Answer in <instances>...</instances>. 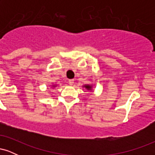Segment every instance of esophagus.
I'll return each mask as SVG.
<instances>
[{
	"mask_svg": "<svg viewBox=\"0 0 155 155\" xmlns=\"http://www.w3.org/2000/svg\"><path fill=\"white\" fill-rule=\"evenodd\" d=\"M68 83H69V84H70V85H73V84H74V79H69L68 80Z\"/></svg>",
	"mask_w": 155,
	"mask_h": 155,
	"instance_id": "obj_1",
	"label": "esophagus"
}]
</instances>
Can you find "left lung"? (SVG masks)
I'll return each mask as SVG.
<instances>
[{
	"instance_id": "1",
	"label": "left lung",
	"mask_w": 155,
	"mask_h": 155,
	"mask_svg": "<svg viewBox=\"0 0 155 155\" xmlns=\"http://www.w3.org/2000/svg\"><path fill=\"white\" fill-rule=\"evenodd\" d=\"M83 87H84L87 90H88V91H92V84H84L83 86Z\"/></svg>"
}]
</instances>
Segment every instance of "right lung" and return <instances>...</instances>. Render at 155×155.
Listing matches in <instances>:
<instances>
[{"label": "right lung", "instance_id": "right-lung-1", "mask_svg": "<svg viewBox=\"0 0 155 155\" xmlns=\"http://www.w3.org/2000/svg\"><path fill=\"white\" fill-rule=\"evenodd\" d=\"M51 87H57V84H53V85H51Z\"/></svg>", "mask_w": 155, "mask_h": 155}]
</instances>
